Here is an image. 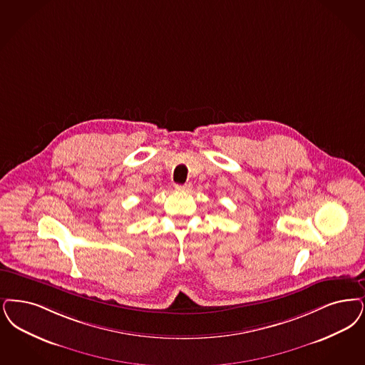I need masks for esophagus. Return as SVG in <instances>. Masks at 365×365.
<instances>
[{
	"label": "esophagus",
	"instance_id": "1",
	"mask_svg": "<svg viewBox=\"0 0 365 365\" xmlns=\"http://www.w3.org/2000/svg\"><path fill=\"white\" fill-rule=\"evenodd\" d=\"M175 189L178 191H189L191 189V183H186V185H176Z\"/></svg>",
	"mask_w": 365,
	"mask_h": 365
}]
</instances>
